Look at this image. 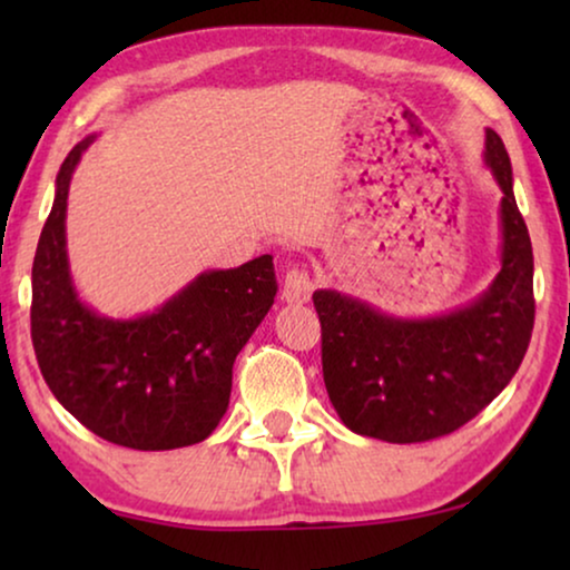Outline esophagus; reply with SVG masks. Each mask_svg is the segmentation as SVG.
I'll use <instances>...</instances> for the list:
<instances>
[{
  "label": "esophagus",
  "mask_w": 570,
  "mask_h": 570,
  "mask_svg": "<svg viewBox=\"0 0 570 570\" xmlns=\"http://www.w3.org/2000/svg\"><path fill=\"white\" fill-rule=\"evenodd\" d=\"M314 293V279L303 267H291L283 283V301L285 303H306Z\"/></svg>",
  "instance_id": "34e87169"
}]
</instances>
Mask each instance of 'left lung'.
Masks as SVG:
<instances>
[{"label": "left lung", "instance_id": "1", "mask_svg": "<svg viewBox=\"0 0 570 570\" xmlns=\"http://www.w3.org/2000/svg\"><path fill=\"white\" fill-rule=\"evenodd\" d=\"M485 166L501 186V272L480 298L400 318L337 291H316L326 394L357 435L420 443L454 433L509 386L534 326V256L513 197L503 139L485 129Z\"/></svg>", "mask_w": 570, "mask_h": 570}]
</instances>
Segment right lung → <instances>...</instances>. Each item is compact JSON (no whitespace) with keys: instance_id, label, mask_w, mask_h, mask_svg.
Wrapping results in <instances>:
<instances>
[{"instance_id":"1","label":"right lung","mask_w":570,"mask_h":570,"mask_svg":"<svg viewBox=\"0 0 570 570\" xmlns=\"http://www.w3.org/2000/svg\"><path fill=\"white\" fill-rule=\"evenodd\" d=\"M96 135L57 174L33 259L30 337L61 407L100 439L139 451L205 441L230 402L233 363L277 295L272 256L209 269L153 314L108 318L85 306L67 259L69 181Z\"/></svg>"}]
</instances>
